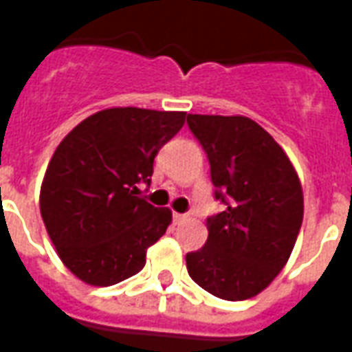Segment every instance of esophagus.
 <instances>
[{"label":"esophagus","instance_id":"1","mask_svg":"<svg viewBox=\"0 0 352 352\" xmlns=\"http://www.w3.org/2000/svg\"><path fill=\"white\" fill-rule=\"evenodd\" d=\"M188 219V214H181V213H173V221H175V224H181V222H184Z\"/></svg>","mask_w":352,"mask_h":352}]
</instances>
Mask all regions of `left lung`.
Listing matches in <instances>:
<instances>
[{"mask_svg": "<svg viewBox=\"0 0 352 352\" xmlns=\"http://www.w3.org/2000/svg\"><path fill=\"white\" fill-rule=\"evenodd\" d=\"M211 164L214 196L206 245L186 270L209 294L239 302L270 287L290 258L303 221L300 177L280 145L247 116L188 115Z\"/></svg>", "mask_w": 352, "mask_h": 352, "instance_id": "obj_1", "label": "left lung"}]
</instances>
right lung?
<instances>
[{
	"label": "right lung",
	"mask_w": 352,
	"mask_h": 352,
	"mask_svg": "<svg viewBox=\"0 0 352 352\" xmlns=\"http://www.w3.org/2000/svg\"><path fill=\"white\" fill-rule=\"evenodd\" d=\"M184 118L183 111L103 109L56 146L39 207L58 256L77 279L111 287L143 270L171 211L139 198V184L151 183L154 156Z\"/></svg>",
	"instance_id": "add662e5"
}]
</instances>
